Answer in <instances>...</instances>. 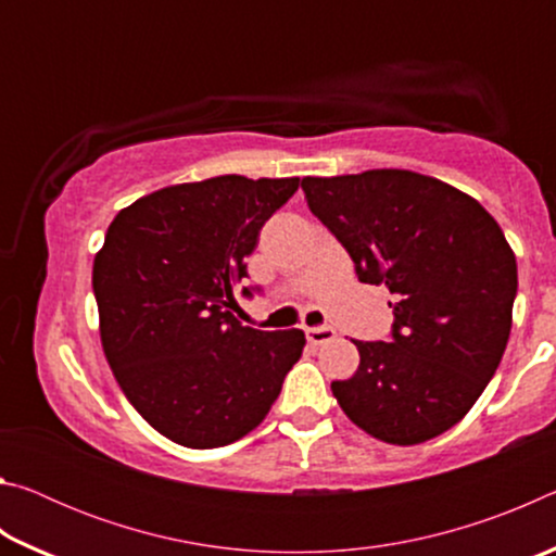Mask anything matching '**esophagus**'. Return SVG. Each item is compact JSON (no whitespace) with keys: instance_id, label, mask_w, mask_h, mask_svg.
<instances>
[{"instance_id":"1","label":"esophagus","mask_w":556,"mask_h":556,"mask_svg":"<svg viewBox=\"0 0 556 556\" xmlns=\"http://www.w3.org/2000/svg\"><path fill=\"white\" fill-rule=\"evenodd\" d=\"M306 338H308V341H312L314 345H321V343L333 341L336 331H333L331 326H312V328H306Z\"/></svg>"}]
</instances>
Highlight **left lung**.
Returning <instances> with one entry per match:
<instances>
[{
  "mask_svg": "<svg viewBox=\"0 0 556 556\" xmlns=\"http://www.w3.org/2000/svg\"><path fill=\"white\" fill-rule=\"evenodd\" d=\"M301 188L357 279L394 296L388 341H353L361 365L331 382L338 404L388 444L444 434L481 397L510 338L517 265L501 225L458 188L404 168L306 176Z\"/></svg>",
  "mask_w": 556,
  "mask_h": 556,
  "instance_id": "8db88e82",
  "label": "left lung"
}]
</instances>
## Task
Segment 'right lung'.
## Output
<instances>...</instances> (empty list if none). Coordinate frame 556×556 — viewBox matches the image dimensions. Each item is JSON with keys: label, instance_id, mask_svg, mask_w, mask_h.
<instances>
[{"label": "right lung", "instance_id": "obj_1", "mask_svg": "<svg viewBox=\"0 0 556 556\" xmlns=\"http://www.w3.org/2000/svg\"><path fill=\"white\" fill-rule=\"evenodd\" d=\"M296 188L299 178L215 176L144 195L110 223L92 265L102 351L131 407L176 444L242 439L304 351L299 328L257 331L228 312L262 225Z\"/></svg>", "mask_w": 556, "mask_h": 556}]
</instances>
